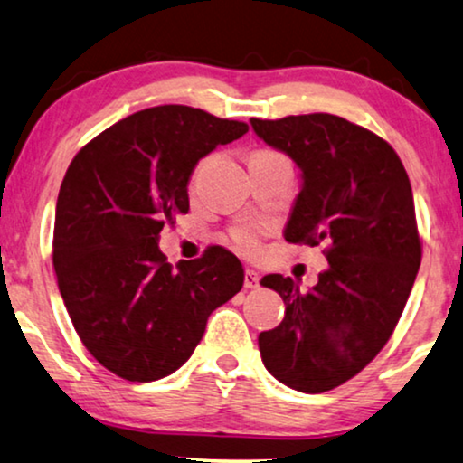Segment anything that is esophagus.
<instances>
[{"label": "esophagus", "instance_id": "1", "mask_svg": "<svg viewBox=\"0 0 463 463\" xmlns=\"http://www.w3.org/2000/svg\"><path fill=\"white\" fill-rule=\"evenodd\" d=\"M243 286L248 289L258 288V286H260V275H258L256 270L248 269V270H245V275H243Z\"/></svg>", "mask_w": 463, "mask_h": 463}]
</instances>
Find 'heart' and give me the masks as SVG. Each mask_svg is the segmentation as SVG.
Returning <instances> with one entry per match:
<instances>
[{
    "instance_id": "1",
    "label": "heart",
    "mask_w": 463,
    "mask_h": 463,
    "mask_svg": "<svg viewBox=\"0 0 463 463\" xmlns=\"http://www.w3.org/2000/svg\"><path fill=\"white\" fill-rule=\"evenodd\" d=\"M262 152H269V150H256L254 154H262ZM231 237L237 248L243 250L245 254H258V250H260V228L254 224L235 226L232 228Z\"/></svg>"
}]
</instances>
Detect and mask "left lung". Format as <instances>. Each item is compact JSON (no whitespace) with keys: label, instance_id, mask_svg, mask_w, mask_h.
Wrapping results in <instances>:
<instances>
[{"label":"left lung","instance_id":"left-lung-1","mask_svg":"<svg viewBox=\"0 0 463 463\" xmlns=\"http://www.w3.org/2000/svg\"><path fill=\"white\" fill-rule=\"evenodd\" d=\"M251 127L303 171L286 241L324 243L328 258L311 289L262 277L286 303L283 322L258 336L262 362L292 390H335L385 347L415 283L421 237L409 175L383 137L341 116L251 118Z\"/></svg>","mask_w":463,"mask_h":463}]
</instances>
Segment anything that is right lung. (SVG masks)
Masks as SVG:
<instances>
[{
	"instance_id": "add662e5",
	"label": "right lung",
	"mask_w": 463,
	"mask_h": 463,
	"mask_svg": "<svg viewBox=\"0 0 463 463\" xmlns=\"http://www.w3.org/2000/svg\"><path fill=\"white\" fill-rule=\"evenodd\" d=\"M248 128L158 106L116 122L73 156L59 190L52 264L80 341L116 377L147 383L177 371L212 311L241 289L235 254L212 245L174 267L158 235L188 213L196 163Z\"/></svg>"
}]
</instances>
